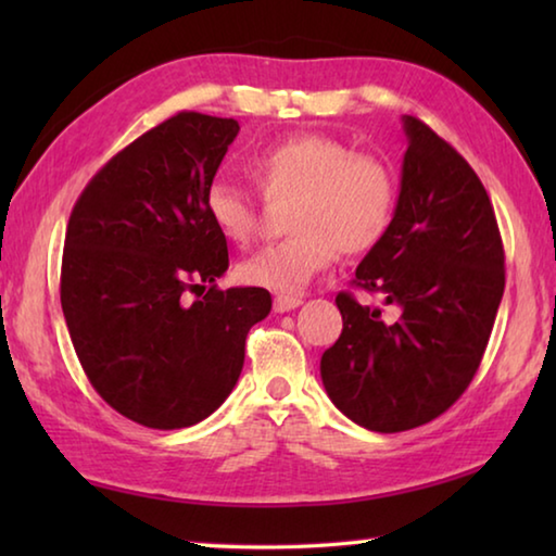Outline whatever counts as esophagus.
<instances>
[{
	"label": "esophagus",
	"instance_id": "34e87169",
	"mask_svg": "<svg viewBox=\"0 0 556 556\" xmlns=\"http://www.w3.org/2000/svg\"><path fill=\"white\" fill-rule=\"evenodd\" d=\"M301 304V296L296 294H277L275 296V312L285 314V312H291V308H296Z\"/></svg>",
	"mask_w": 556,
	"mask_h": 556
}]
</instances>
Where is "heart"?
<instances>
[{"label": "heart", "mask_w": 556, "mask_h": 556, "mask_svg": "<svg viewBox=\"0 0 556 556\" xmlns=\"http://www.w3.org/2000/svg\"><path fill=\"white\" fill-rule=\"evenodd\" d=\"M250 172L269 203H287V240L269 244L240 267L252 287L299 291L343 255H363L388 235L397 208V176L378 154L353 152L326 135L279 139L252 156ZM205 211L225 240L250 244L260 208L244 188L213 181Z\"/></svg>", "instance_id": "b5f03b06"}]
</instances>
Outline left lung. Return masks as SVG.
Returning a JSON list of instances; mask_svg holds the SVG:
<instances>
[{
	"mask_svg": "<svg viewBox=\"0 0 556 556\" xmlns=\"http://www.w3.org/2000/svg\"><path fill=\"white\" fill-rule=\"evenodd\" d=\"M388 235L355 269L353 285L400 308L341 291L338 341L321 355L328 397L348 419L380 434L427 425L473 380L505 289V252L481 178L417 117Z\"/></svg>",
	"mask_w": 556,
	"mask_h": 556,
	"instance_id": "1",
	"label": "left lung"
}]
</instances>
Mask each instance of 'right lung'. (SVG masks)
<instances>
[{
  "label": "right lung",
  "instance_id": "1",
  "mask_svg": "<svg viewBox=\"0 0 556 556\" xmlns=\"http://www.w3.org/2000/svg\"><path fill=\"white\" fill-rule=\"evenodd\" d=\"M238 131L228 117L176 112L90 178L65 230L61 306L75 355L100 397L149 429L218 409L244 338L271 308L267 289L215 285L228 240L205 191Z\"/></svg>",
  "mask_w": 556,
  "mask_h": 556
}]
</instances>
